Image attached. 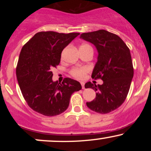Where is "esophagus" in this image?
Returning a JSON list of instances; mask_svg holds the SVG:
<instances>
[{"mask_svg":"<svg viewBox=\"0 0 151 151\" xmlns=\"http://www.w3.org/2000/svg\"><path fill=\"white\" fill-rule=\"evenodd\" d=\"M81 86H82V89H85V87H84V82L81 81Z\"/></svg>","mask_w":151,"mask_h":151,"instance_id":"esophagus-1","label":"esophagus"}]
</instances>
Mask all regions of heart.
Segmentation results:
<instances>
[{"label": "heart", "instance_id": "1", "mask_svg": "<svg viewBox=\"0 0 151 151\" xmlns=\"http://www.w3.org/2000/svg\"><path fill=\"white\" fill-rule=\"evenodd\" d=\"M82 46H89L86 44L82 45L81 47ZM88 71H89V69L87 67H76V68H74L73 70L71 71V74L74 77L77 78V79H83L84 77H85L86 74L87 73Z\"/></svg>", "mask_w": 151, "mask_h": 151}]
</instances>
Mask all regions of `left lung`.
Segmentation results:
<instances>
[{
	"label": "left lung",
	"mask_w": 151,
	"mask_h": 151,
	"mask_svg": "<svg viewBox=\"0 0 151 151\" xmlns=\"http://www.w3.org/2000/svg\"><path fill=\"white\" fill-rule=\"evenodd\" d=\"M81 39L91 42L98 52L91 77L103 84H85V88L96 91V98L86 102L88 108L96 113L108 114L125 101L133 77L131 53L125 42L116 35L104 30L82 33Z\"/></svg>",
	"instance_id": "8db88e82"
}]
</instances>
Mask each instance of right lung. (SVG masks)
Segmentation results:
<instances>
[{
  "label": "right lung",
  "instance_id": "1",
  "mask_svg": "<svg viewBox=\"0 0 151 151\" xmlns=\"http://www.w3.org/2000/svg\"><path fill=\"white\" fill-rule=\"evenodd\" d=\"M79 35L40 32L22 47L17 79L26 102L37 113L47 116L63 113L72 93L81 89L80 83L70 78H65L62 83L54 81L52 72L60 64L62 50Z\"/></svg>",
  "mask_w": 151,
  "mask_h": 151
}]
</instances>
